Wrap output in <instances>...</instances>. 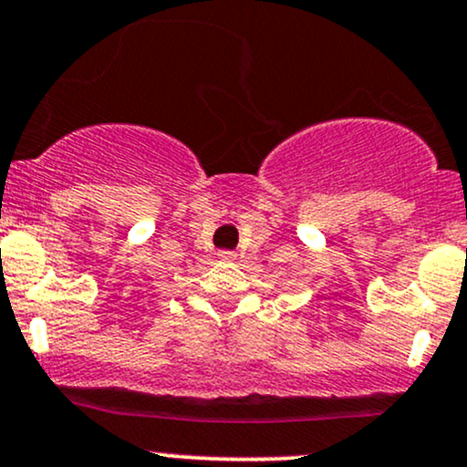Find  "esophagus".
Segmentation results:
<instances>
[{
	"label": "esophagus",
	"mask_w": 467,
	"mask_h": 467,
	"mask_svg": "<svg viewBox=\"0 0 467 467\" xmlns=\"http://www.w3.org/2000/svg\"><path fill=\"white\" fill-rule=\"evenodd\" d=\"M219 259H222V261H234V259H237V254H234L233 250H222V253H219Z\"/></svg>",
	"instance_id": "obj_1"
}]
</instances>
